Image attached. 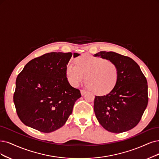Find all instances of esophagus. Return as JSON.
I'll return each mask as SVG.
<instances>
[{"mask_svg":"<svg viewBox=\"0 0 159 159\" xmlns=\"http://www.w3.org/2000/svg\"><path fill=\"white\" fill-rule=\"evenodd\" d=\"M80 93H81V95L82 96H84L85 93H86V90H80Z\"/></svg>","mask_w":159,"mask_h":159,"instance_id":"obj_1","label":"esophagus"}]
</instances>
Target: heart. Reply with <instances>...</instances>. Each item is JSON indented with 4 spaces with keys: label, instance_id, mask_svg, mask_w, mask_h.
I'll return each mask as SVG.
<instances>
[{
    "label": "heart",
    "instance_id": "heart-1",
    "mask_svg": "<svg viewBox=\"0 0 159 159\" xmlns=\"http://www.w3.org/2000/svg\"><path fill=\"white\" fill-rule=\"evenodd\" d=\"M76 66L68 63L66 76L70 84L76 87L85 80L86 86L96 94L111 92L119 81V70L116 63L105 58L84 54L75 58Z\"/></svg>",
    "mask_w": 159,
    "mask_h": 159
}]
</instances>
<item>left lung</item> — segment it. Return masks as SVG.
Listing matches in <instances>:
<instances>
[{
  "mask_svg": "<svg viewBox=\"0 0 159 159\" xmlns=\"http://www.w3.org/2000/svg\"><path fill=\"white\" fill-rule=\"evenodd\" d=\"M116 63L119 78L107 95L96 96L93 109L98 122L113 133L130 130L140 121L148 103V86L138 63L114 52L102 51L93 55Z\"/></svg>",
  "mask_w": 159,
  "mask_h": 159,
  "instance_id": "8db88e82",
  "label": "left lung"
}]
</instances>
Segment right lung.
Instances as JSON below:
<instances>
[{
	"instance_id": "right-lung-1",
	"label": "right lung",
	"mask_w": 159,
	"mask_h": 159,
	"mask_svg": "<svg viewBox=\"0 0 159 159\" xmlns=\"http://www.w3.org/2000/svg\"><path fill=\"white\" fill-rule=\"evenodd\" d=\"M79 55L74 53L73 57ZM72 56L71 52L47 53L29 61L17 75L14 103L23 124L44 133L66 124L81 97L66 76Z\"/></svg>"
}]
</instances>
